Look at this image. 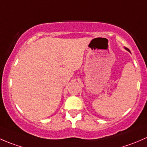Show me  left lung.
Listing matches in <instances>:
<instances>
[{"mask_svg": "<svg viewBox=\"0 0 147 147\" xmlns=\"http://www.w3.org/2000/svg\"><path fill=\"white\" fill-rule=\"evenodd\" d=\"M127 50H128V51H129V49H127Z\"/></svg>", "mask_w": 147, "mask_h": 147, "instance_id": "obj_1", "label": "left lung"}]
</instances>
